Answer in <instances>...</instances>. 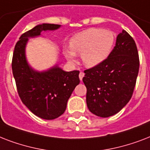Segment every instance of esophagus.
<instances>
[{
  "label": "esophagus",
  "instance_id": "esophagus-1",
  "mask_svg": "<svg viewBox=\"0 0 150 150\" xmlns=\"http://www.w3.org/2000/svg\"><path fill=\"white\" fill-rule=\"evenodd\" d=\"M84 75H85V74L82 72V71H81V72L79 73V79L81 80V81L82 80V78L84 77Z\"/></svg>",
  "mask_w": 150,
  "mask_h": 150
}]
</instances>
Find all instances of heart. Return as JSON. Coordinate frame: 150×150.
<instances>
[{
	"mask_svg": "<svg viewBox=\"0 0 150 150\" xmlns=\"http://www.w3.org/2000/svg\"><path fill=\"white\" fill-rule=\"evenodd\" d=\"M114 43V35L112 32L91 28L73 36L70 41L71 48H66L64 54L71 63L75 61V54H81L84 65L93 68L109 57Z\"/></svg>",
	"mask_w": 150,
	"mask_h": 150,
	"instance_id": "b5f03b06",
	"label": "heart"
}]
</instances>
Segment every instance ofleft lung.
<instances>
[{
  "instance_id": "1",
  "label": "left lung",
  "mask_w": 150,
  "mask_h": 150,
  "mask_svg": "<svg viewBox=\"0 0 150 150\" xmlns=\"http://www.w3.org/2000/svg\"><path fill=\"white\" fill-rule=\"evenodd\" d=\"M139 58L135 40L122 30L109 57L100 65L84 71L86 103L91 113L108 117L128 103L135 89Z\"/></svg>"
}]
</instances>
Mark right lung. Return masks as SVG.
Masks as SVG:
<instances>
[{"mask_svg": "<svg viewBox=\"0 0 150 150\" xmlns=\"http://www.w3.org/2000/svg\"><path fill=\"white\" fill-rule=\"evenodd\" d=\"M60 27L48 23L36 25L20 36L13 53L11 67L20 98L30 111L45 120L57 118L65 111L68 99L79 84V71H65L57 64L43 71L34 70L26 60L25 47L29 38Z\"/></svg>", "mask_w": 150, "mask_h": 150, "instance_id": "1", "label": "right lung"}]
</instances>
